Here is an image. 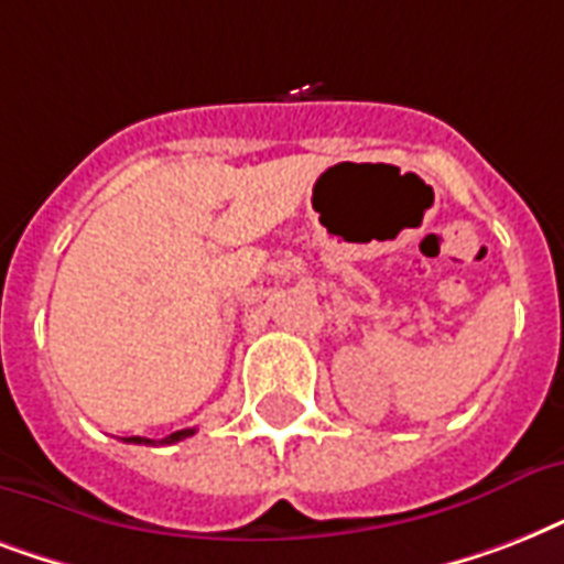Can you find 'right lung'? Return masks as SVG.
<instances>
[{
  "mask_svg": "<svg viewBox=\"0 0 564 564\" xmlns=\"http://www.w3.org/2000/svg\"><path fill=\"white\" fill-rule=\"evenodd\" d=\"M195 430L189 427V430H178V433H172V436H166V438H161L163 445H175V442H181V438H187V436H193ZM128 442H137V445H140V442H152V438H140V436H131L128 438Z\"/></svg>",
  "mask_w": 564,
  "mask_h": 564,
  "instance_id": "right-lung-1",
  "label": "right lung"
}]
</instances>
